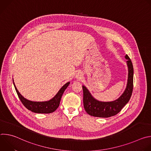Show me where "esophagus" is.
Instances as JSON below:
<instances>
[{
  "mask_svg": "<svg viewBox=\"0 0 151 151\" xmlns=\"http://www.w3.org/2000/svg\"><path fill=\"white\" fill-rule=\"evenodd\" d=\"M81 76H82V75H81L80 73H78V74L76 75V77H77V78H81Z\"/></svg>",
  "mask_w": 151,
  "mask_h": 151,
  "instance_id": "obj_1",
  "label": "esophagus"
}]
</instances>
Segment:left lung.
Returning <instances> with one entry per match:
<instances>
[{"label": "left lung", "mask_w": 151, "mask_h": 151, "mask_svg": "<svg viewBox=\"0 0 151 151\" xmlns=\"http://www.w3.org/2000/svg\"><path fill=\"white\" fill-rule=\"evenodd\" d=\"M125 58L127 60V63L128 68V82L125 90L117 100L109 102L99 101L91 96L85 86H82L84 109L90 115L100 118H107L114 116L118 114L130 100L133 89L134 70L133 64L130 57L128 55H126Z\"/></svg>", "instance_id": "left-lung-1"}]
</instances>
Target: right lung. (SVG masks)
I'll use <instances>...</instances> for the list:
<instances>
[{"instance_id":"add662e5","label":"right lung","mask_w":151,"mask_h":151,"mask_svg":"<svg viewBox=\"0 0 151 151\" xmlns=\"http://www.w3.org/2000/svg\"><path fill=\"white\" fill-rule=\"evenodd\" d=\"M69 83L70 82H69L65 85H64L62 88L59 90L58 93L51 100L47 101L42 102L32 101L27 100L20 94L15 85L14 87L20 101L27 109L33 112L38 114H50L54 112L58 108L60 103L61 96L64 91H65V90L69 86Z\"/></svg>"}]
</instances>
